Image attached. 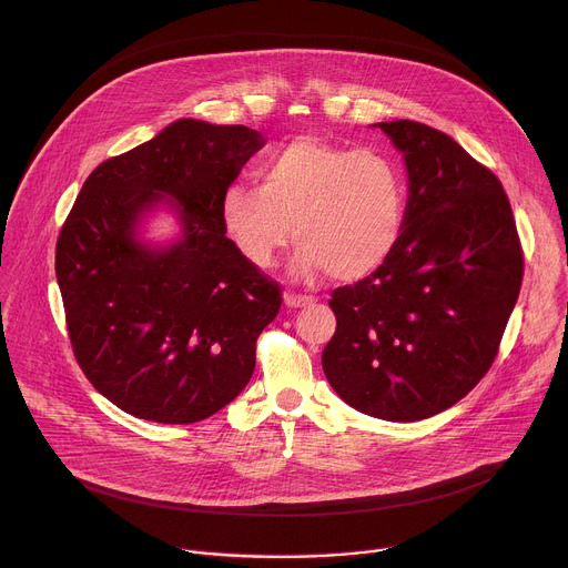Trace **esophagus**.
I'll list each match as a JSON object with an SVG mask.
<instances>
[{"instance_id": "1", "label": "esophagus", "mask_w": 568, "mask_h": 568, "mask_svg": "<svg viewBox=\"0 0 568 568\" xmlns=\"http://www.w3.org/2000/svg\"><path fill=\"white\" fill-rule=\"evenodd\" d=\"M285 303L287 307H305V305H312L314 298L305 294H285Z\"/></svg>"}]
</instances>
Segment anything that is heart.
I'll return each instance as SVG.
<instances>
[{
    "mask_svg": "<svg viewBox=\"0 0 568 568\" xmlns=\"http://www.w3.org/2000/svg\"><path fill=\"white\" fill-rule=\"evenodd\" d=\"M222 226L240 256L274 267L294 242L296 272H326L355 283L375 274L407 226V184L377 150L301 136L258 169V186L231 184L220 200Z\"/></svg>",
    "mask_w": 568,
    "mask_h": 568,
    "instance_id": "obj_1",
    "label": "heart"
}]
</instances>
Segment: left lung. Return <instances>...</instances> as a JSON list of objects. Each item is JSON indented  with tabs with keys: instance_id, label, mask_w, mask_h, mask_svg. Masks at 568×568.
Masks as SVG:
<instances>
[{
	"instance_id": "left-lung-1",
	"label": "left lung",
	"mask_w": 568,
	"mask_h": 568,
	"mask_svg": "<svg viewBox=\"0 0 568 568\" xmlns=\"http://www.w3.org/2000/svg\"><path fill=\"white\" fill-rule=\"evenodd\" d=\"M379 128L407 161V226L375 274L333 290L337 331L321 364L353 409L414 423L454 407L490 371L524 250L490 169L425 123Z\"/></svg>"
}]
</instances>
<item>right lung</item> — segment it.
<instances>
[{"mask_svg": "<svg viewBox=\"0 0 568 568\" xmlns=\"http://www.w3.org/2000/svg\"><path fill=\"white\" fill-rule=\"evenodd\" d=\"M263 143L245 125L175 121L97 166L60 229L55 276L73 357L134 418L204 420L254 375L283 294L226 237L220 200ZM164 196L183 211L185 235L156 253L133 233Z\"/></svg>", "mask_w": 568, "mask_h": 568, "instance_id": "obj_1", "label": "right lung"}]
</instances>
